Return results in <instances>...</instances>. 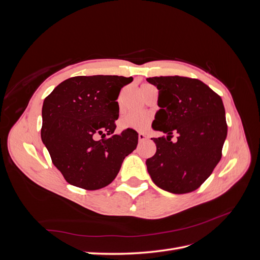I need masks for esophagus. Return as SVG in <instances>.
Here are the masks:
<instances>
[{"label": "esophagus", "mask_w": 260, "mask_h": 260, "mask_svg": "<svg viewBox=\"0 0 260 260\" xmlns=\"http://www.w3.org/2000/svg\"><path fill=\"white\" fill-rule=\"evenodd\" d=\"M146 139H147V137H146L145 133L139 132V141H140V142H142V141H145Z\"/></svg>", "instance_id": "1"}]
</instances>
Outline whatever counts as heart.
Wrapping results in <instances>:
<instances>
[{
	"label": "heart",
	"mask_w": 260,
	"mask_h": 260,
	"mask_svg": "<svg viewBox=\"0 0 260 260\" xmlns=\"http://www.w3.org/2000/svg\"><path fill=\"white\" fill-rule=\"evenodd\" d=\"M154 88L151 84H142L140 88V91L143 92L144 90ZM149 121H151V118H149L148 115L143 114V113H135L131 112L123 115L120 120L119 124L120 127L123 129H136V130H144L148 127Z\"/></svg>",
	"instance_id": "1"
}]
</instances>
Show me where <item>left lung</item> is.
I'll return each instance as SVG.
<instances>
[{"mask_svg":"<svg viewBox=\"0 0 260 260\" xmlns=\"http://www.w3.org/2000/svg\"><path fill=\"white\" fill-rule=\"evenodd\" d=\"M158 90L152 127L166 133L153 138L156 153L146 159L153 182L183 194L199 188L221 159L228 125L222 100L199 79L169 76L147 78ZM177 133L176 143L171 141Z\"/></svg>","mask_w":260,"mask_h":260,"instance_id":"left-lung-1","label":"left lung"}]
</instances>
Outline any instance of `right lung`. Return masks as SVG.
<instances>
[{
	"label": "right lung",
	"instance_id": "add662e5",
	"mask_svg": "<svg viewBox=\"0 0 260 260\" xmlns=\"http://www.w3.org/2000/svg\"><path fill=\"white\" fill-rule=\"evenodd\" d=\"M132 77L78 76L55 88L42 106V142L69 184L99 190L120 170L138 145V133L116 135V100Z\"/></svg>",
	"mask_w": 260,
	"mask_h": 260
}]
</instances>
